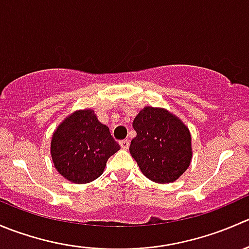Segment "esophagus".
<instances>
[{"mask_svg": "<svg viewBox=\"0 0 249 249\" xmlns=\"http://www.w3.org/2000/svg\"><path fill=\"white\" fill-rule=\"evenodd\" d=\"M119 144H120V147H122V149L126 150L127 148H129L130 142H129V140H122V141H120V142H119Z\"/></svg>", "mask_w": 249, "mask_h": 249, "instance_id": "1", "label": "esophagus"}]
</instances>
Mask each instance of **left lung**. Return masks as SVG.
Here are the masks:
<instances>
[{
  "instance_id": "1",
  "label": "left lung",
  "mask_w": 249,
  "mask_h": 249,
  "mask_svg": "<svg viewBox=\"0 0 249 249\" xmlns=\"http://www.w3.org/2000/svg\"><path fill=\"white\" fill-rule=\"evenodd\" d=\"M136 137L130 154L143 175L155 183H171L192 161V136L179 118L165 108L144 107L132 123Z\"/></svg>"
}]
</instances>
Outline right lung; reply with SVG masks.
<instances>
[{
  "instance_id": "1",
  "label": "right lung",
  "mask_w": 249,
  "mask_h": 249,
  "mask_svg": "<svg viewBox=\"0 0 249 249\" xmlns=\"http://www.w3.org/2000/svg\"><path fill=\"white\" fill-rule=\"evenodd\" d=\"M119 149L108 126L99 122L92 109L76 110L69 115L54 131L50 143L55 169L77 184L99 178L108 158Z\"/></svg>"
}]
</instances>
